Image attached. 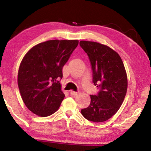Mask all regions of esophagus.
I'll list each match as a JSON object with an SVG mask.
<instances>
[{"mask_svg": "<svg viewBox=\"0 0 151 151\" xmlns=\"http://www.w3.org/2000/svg\"><path fill=\"white\" fill-rule=\"evenodd\" d=\"M77 92H75V91H70V94L72 96H75V95H76V94H77Z\"/></svg>", "mask_w": 151, "mask_h": 151, "instance_id": "obj_1", "label": "esophagus"}]
</instances>
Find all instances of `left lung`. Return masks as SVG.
Instances as JSON below:
<instances>
[{
    "mask_svg": "<svg viewBox=\"0 0 151 151\" xmlns=\"http://www.w3.org/2000/svg\"><path fill=\"white\" fill-rule=\"evenodd\" d=\"M87 54L93 71V83L98 87L91 95L90 105L81 110L86 119L101 122L115 114L121 107L127 90V77L124 64L115 51L100 43L79 42Z\"/></svg>",
    "mask_w": 151,
    "mask_h": 151,
    "instance_id": "obj_1",
    "label": "left lung"
}]
</instances>
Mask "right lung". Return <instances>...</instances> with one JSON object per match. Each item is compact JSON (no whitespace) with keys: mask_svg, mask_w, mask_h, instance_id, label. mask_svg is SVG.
Wrapping results in <instances>:
<instances>
[{"mask_svg":"<svg viewBox=\"0 0 151 151\" xmlns=\"http://www.w3.org/2000/svg\"><path fill=\"white\" fill-rule=\"evenodd\" d=\"M78 44L77 40H48L32 47L24 56L18 73L22 101L40 116L51 115L65 98L60 80L63 67Z\"/></svg>","mask_w":151,"mask_h":151,"instance_id":"add662e5","label":"right lung"}]
</instances>
